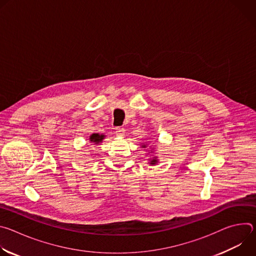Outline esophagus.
Wrapping results in <instances>:
<instances>
[{
	"label": "esophagus",
	"instance_id": "34e87169",
	"mask_svg": "<svg viewBox=\"0 0 256 256\" xmlns=\"http://www.w3.org/2000/svg\"><path fill=\"white\" fill-rule=\"evenodd\" d=\"M116 134L118 136L122 138L124 136V134H126V130L124 128H116Z\"/></svg>",
	"mask_w": 256,
	"mask_h": 256
}]
</instances>
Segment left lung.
Returning a JSON list of instances; mask_svg holds the SVG:
<instances>
[{
	"label": "left lung",
	"mask_w": 256,
	"mask_h": 256,
	"mask_svg": "<svg viewBox=\"0 0 256 256\" xmlns=\"http://www.w3.org/2000/svg\"><path fill=\"white\" fill-rule=\"evenodd\" d=\"M142 148H147V142H142V146H140ZM154 150L152 149L151 150V152H149L150 153V158L148 159V164H150L151 166H155V165H157L158 163H159V159H158V156H155V154H154Z\"/></svg>",
	"instance_id": "8db88e82"
}]
</instances>
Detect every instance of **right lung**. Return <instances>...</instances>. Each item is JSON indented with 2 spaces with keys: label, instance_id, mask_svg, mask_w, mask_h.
<instances>
[{
  "label": "right lung",
  "instance_id": "obj_1",
  "mask_svg": "<svg viewBox=\"0 0 256 256\" xmlns=\"http://www.w3.org/2000/svg\"><path fill=\"white\" fill-rule=\"evenodd\" d=\"M105 134H92L89 138L90 142H92L93 144H98L100 142H102V140L105 138Z\"/></svg>",
  "mask_w": 256,
  "mask_h": 256
}]
</instances>
